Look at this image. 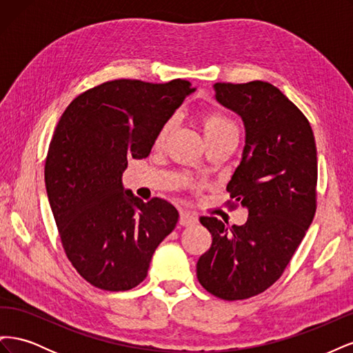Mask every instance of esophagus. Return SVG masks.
Segmentation results:
<instances>
[{
	"label": "esophagus",
	"instance_id": "1",
	"mask_svg": "<svg viewBox=\"0 0 353 353\" xmlns=\"http://www.w3.org/2000/svg\"><path fill=\"white\" fill-rule=\"evenodd\" d=\"M199 219L197 216L191 215L190 212H181L179 213V223L183 227H190V225H194V223H197Z\"/></svg>",
	"mask_w": 353,
	"mask_h": 353
}]
</instances>
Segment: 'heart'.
Here are the masks:
<instances>
[{"instance_id":"obj_1","label":"heart","mask_w":353,"mask_h":353,"mask_svg":"<svg viewBox=\"0 0 353 353\" xmlns=\"http://www.w3.org/2000/svg\"><path fill=\"white\" fill-rule=\"evenodd\" d=\"M172 126H174V119H169L162 128H160V131L157 132V137H156V145H162L166 141V138L170 130H172ZM201 126L208 143L221 140V138H225V137H239L236 122H234L228 114L222 113L219 110H210L203 114Z\"/></svg>"}]
</instances>
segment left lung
<instances>
[{
  "label": "left lung",
  "mask_w": 353,
  "mask_h": 353,
  "mask_svg": "<svg viewBox=\"0 0 353 353\" xmlns=\"http://www.w3.org/2000/svg\"><path fill=\"white\" fill-rule=\"evenodd\" d=\"M213 88L244 123L241 162L227 190L249 218L231 228L213 216L200 218L212 245L197 262V279L213 296L241 301L280 279L311 225L316 145L305 114L270 82H218Z\"/></svg>",
  "instance_id": "left-lung-1"
}]
</instances>
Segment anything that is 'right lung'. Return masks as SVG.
<instances>
[{
  "label": "right lung",
  "mask_w": 353,
  "mask_h": 353,
  "mask_svg": "<svg viewBox=\"0 0 353 353\" xmlns=\"http://www.w3.org/2000/svg\"><path fill=\"white\" fill-rule=\"evenodd\" d=\"M191 83L116 79L78 95L61 114L46 159V187L68 259L83 280L125 292L147 276L178 210L125 190L128 159H144Z\"/></svg>",
  "instance_id": "1"
}]
</instances>
